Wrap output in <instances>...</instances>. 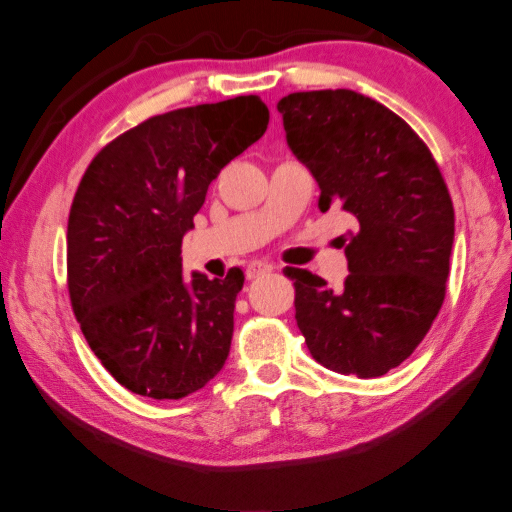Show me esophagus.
<instances>
[{
	"instance_id": "obj_1",
	"label": "esophagus",
	"mask_w": 512,
	"mask_h": 512,
	"mask_svg": "<svg viewBox=\"0 0 512 512\" xmlns=\"http://www.w3.org/2000/svg\"><path fill=\"white\" fill-rule=\"evenodd\" d=\"M274 270V265L265 263V261H254L247 267V279H258V276L270 274Z\"/></svg>"
}]
</instances>
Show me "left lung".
Wrapping results in <instances>:
<instances>
[{"label":"left lung","instance_id":"left-lung-1","mask_svg":"<svg viewBox=\"0 0 512 512\" xmlns=\"http://www.w3.org/2000/svg\"><path fill=\"white\" fill-rule=\"evenodd\" d=\"M288 145L340 208L349 274L340 288L286 267L295 320L317 363L360 379L404 363L447 292L454 204L431 149L390 108L354 90L292 92L279 102Z\"/></svg>","mask_w":512,"mask_h":512}]
</instances>
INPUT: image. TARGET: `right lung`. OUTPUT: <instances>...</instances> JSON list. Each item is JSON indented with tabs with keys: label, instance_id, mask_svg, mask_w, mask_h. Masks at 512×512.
I'll list each match as a JSON object with an SVG mask.
<instances>
[{
	"label": "right lung",
	"instance_id": "right-lung-1",
	"mask_svg": "<svg viewBox=\"0 0 512 512\" xmlns=\"http://www.w3.org/2000/svg\"><path fill=\"white\" fill-rule=\"evenodd\" d=\"M261 97L154 115L108 142L67 220V290L90 349L124 388L183 399L222 370L245 274L183 276L181 242L222 167L263 136Z\"/></svg>",
	"mask_w": 512,
	"mask_h": 512
}]
</instances>
